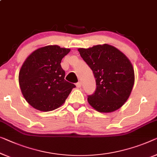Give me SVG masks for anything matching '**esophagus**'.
Masks as SVG:
<instances>
[{"label":"esophagus","instance_id":"34e87169","mask_svg":"<svg viewBox=\"0 0 157 157\" xmlns=\"http://www.w3.org/2000/svg\"><path fill=\"white\" fill-rule=\"evenodd\" d=\"M76 86H77V87H78V88L80 87V86H81V83L79 82H78V83H76Z\"/></svg>","mask_w":157,"mask_h":157}]
</instances>
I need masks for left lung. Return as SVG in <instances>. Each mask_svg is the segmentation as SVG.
Listing matches in <instances>:
<instances>
[{
	"label": "left lung",
	"mask_w": 157,
	"mask_h": 157,
	"mask_svg": "<svg viewBox=\"0 0 157 157\" xmlns=\"http://www.w3.org/2000/svg\"><path fill=\"white\" fill-rule=\"evenodd\" d=\"M96 79L95 92L88 96V103L100 113L120 109L129 98L135 82L130 60L114 46L104 44L88 48H78Z\"/></svg>",
	"instance_id": "obj_1"
}]
</instances>
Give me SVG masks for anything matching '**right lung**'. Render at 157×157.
I'll list each match as a JSON object with an SVG mask.
<instances>
[{
	"label": "right lung",
	"instance_id": "add662e5",
	"mask_svg": "<svg viewBox=\"0 0 157 157\" xmlns=\"http://www.w3.org/2000/svg\"><path fill=\"white\" fill-rule=\"evenodd\" d=\"M70 48L49 45L33 51L25 60L19 72V84L26 101L35 109L51 111L65 101L74 84L65 79L61 60Z\"/></svg>",
	"mask_w": 157,
	"mask_h": 157
}]
</instances>
